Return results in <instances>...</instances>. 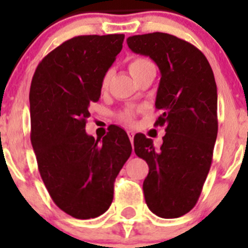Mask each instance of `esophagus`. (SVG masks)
I'll return each instance as SVG.
<instances>
[{
    "label": "esophagus",
    "instance_id": "obj_1",
    "mask_svg": "<svg viewBox=\"0 0 248 248\" xmlns=\"http://www.w3.org/2000/svg\"><path fill=\"white\" fill-rule=\"evenodd\" d=\"M126 133H128L129 139H130L131 144H133V141H134V131H133V130H128V131H126Z\"/></svg>",
    "mask_w": 248,
    "mask_h": 248
}]
</instances>
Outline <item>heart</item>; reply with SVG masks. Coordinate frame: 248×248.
<instances>
[{
	"label": "heart",
	"instance_id": "1",
	"mask_svg": "<svg viewBox=\"0 0 248 248\" xmlns=\"http://www.w3.org/2000/svg\"><path fill=\"white\" fill-rule=\"evenodd\" d=\"M150 67H154L153 62H150L148 58H144V57H134V58H131L130 61H129L128 64L129 72H130V74L134 77V78H137L139 74H141L145 69H148V68ZM110 72H107V73L103 76L102 89L108 88L109 83H110ZM135 117H137V110H134V109L131 108L125 109V110L122 111V113L118 115L120 122L124 123V124H128V125H131V124L135 122Z\"/></svg>",
	"mask_w": 248,
	"mask_h": 248
}]
</instances>
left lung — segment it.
<instances>
[{
  "label": "left lung",
  "instance_id": "1",
  "mask_svg": "<svg viewBox=\"0 0 248 248\" xmlns=\"http://www.w3.org/2000/svg\"><path fill=\"white\" fill-rule=\"evenodd\" d=\"M133 52L149 56L161 73L154 125L165 126L155 149L144 134L134 151L149 165L143 184L149 209L163 218L187 214L198 202L217 138V88L209 61L200 49L172 34L154 32L126 39Z\"/></svg>",
  "mask_w": 248,
  "mask_h": 248
}]
</instances>
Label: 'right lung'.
Segmentation results:
<instances>
[{
	"instance_id": "right-lung-1",
	"label": "right lung",
	"mask_w": 248,
	"mask_h": 248,
	"mask_svg": "<svg viewBox=\"0 0 248 248\" xmlns=\"http://www.w3.org/2000/svg\"><path fill=\"white\" fill-rule=\"evenodd\" d=\"M124 34L78 36L37 65L30 89L31 143L53 202L88 220L109 209L114 181L131 154L128 135L110 126L102 140L85 133L88 108L123 48Z\"/></svg>"
}]
</instances>
